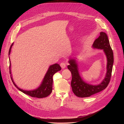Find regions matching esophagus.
I'll use <instances>...</instances> for the list:
<instances>
[{"mask_svg":"<svg viewBox=\"0 0 124 124\" xmlns=\"http://www.w3.org/2000/svg\"><path fill=\"white\" fill-rule=\"evenodd\" d=\"M60 65L61 67L62 68H63V69L65 68L66 67V65L65 63H64V62H61V63H60Z\"/></svg>","mask_w":124,"mask_h":124,"instance_id":"esophagus-1","label":"esophagus"}]
</instances>
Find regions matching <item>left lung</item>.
I'll use <instances>...</instances> for the list:
<instances>
[{
    "instance_id": "left-lung-1",
    "label": "left lung",
    "mask_w": 124,
    "mask_h": 124,
    "mask_svg": "<svg viewBox=\"0 0 124 124\" xmlns=\"http://www.w3.org/2000/svg\"><path fill=\"white\" fill-rule=\"evenodd\" d=\"M93 47L103 50L107 57V73L104 79L99 85H89L84 82L81 78L76 61L74 59L70 60L69 63L70 65L68 66V69L72 73L71 87L73 92L78 97H88L101 91L107 87L110 80L114 58L113 51L107 34L101 32L99 37L94 41Z\"/></svg>"
}]
</instances>
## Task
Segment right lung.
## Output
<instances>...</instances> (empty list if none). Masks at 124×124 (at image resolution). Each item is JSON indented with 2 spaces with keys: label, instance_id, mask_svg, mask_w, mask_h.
<instances>
[{
  "label": "right lung",
  "instance_id": "obj_1",
  "mask_svg": "<svg viewBox=\"0 0 124 124\" xmlns=\"http://www.w3.org/2000/svg\"><path fill=\"white\" fill-rule=\"evenodd\" d=\"M13 45V43L11 45L9 51V55H10L11 49ZM10 66H9V70H10V74H11V70H10ZM61 69V67L58 64H55L54 65H52L50 66L47 70L45 78L43 79V81L38 88H37L36 90H34L32 91H25L22 90L19 87H17L16 84L14 83L12 78L11 76V78L13 84L15 86L20 90L21 92H23V93L31 96L34 98H43L45 97H46L48 95H49L52 90V82H53V78L52 77L57 72L59 71Z\"/></svg>",
  "mask_w": 124,
  "mask_h": 124
}]
</instances>
